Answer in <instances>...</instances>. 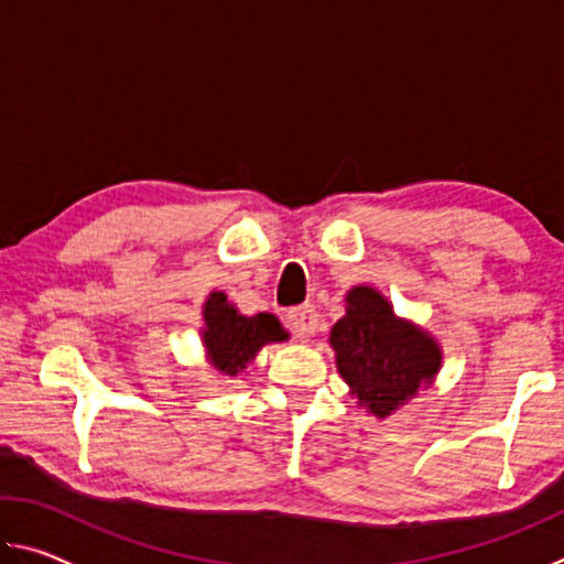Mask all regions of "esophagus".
<instances>
[{
  "label": "esophagus",
  "mask_w": 564,
  "mask_h": 564,
  "mask_svg": "<svg viewBox=\"0 0 564 564\" xmlns=\"http://www.w3.org/2000/svg\"><path fill=\"white\" fill-rule=\"evenodd\" d=\"M285 321H289V328L295 338H311L318 328V313L313 305H299V308H291Z\"/></svg>",
  "instance_id": "esophagus-1"
}]
</instances>
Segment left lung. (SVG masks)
I'll return each instance as SVG.
<instances>
[{"instance_id": "left-lung-1", "label": "left lung", "mask_w": 564, "mask_h": 564, "mask_svg": "<svg viewBox=\"0 0 564 564\" xmlns=\"http://www.w3.org/2000/svg\"><path fill=\"white\" fill-rule=\"evenodd\" d=\"M348 313L330 330L336 362L358 403L386 417L431 383L441 368V348L410 323L393 316V305L368 285L348 293Z\"/></svg>"}]
</instances>
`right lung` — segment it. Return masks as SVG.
Masks as SVG:
<instances>
[{"label": "right lung", "mask_w": 564, "mask_h": 564, "mask_svg": "<svg viewBox=\"0 0 564 564\" xmlns=\"http://www.w3.org/2000/svg\"><path fill=\"white\" fill-rule=\"evenodd\" d=\"M204 343L214 368L226 376H238L256 358L265 343L285 340L289 333L271 313L246 318L234 305H228L224 293H212L204 308Z\"/></svg>", "instance_id": "obj_1"}]
</instances>
